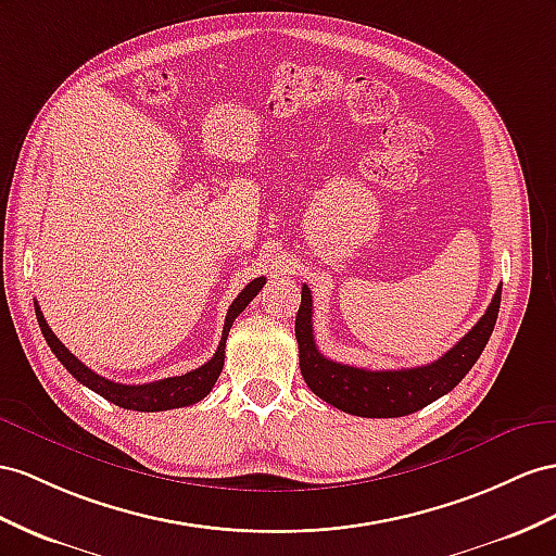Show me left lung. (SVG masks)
Listing matches in <instances>:
<instances>
[{"mask_svg":"<svg viewBox=\"0 0 556 556\" xmlns=\"http://www.w3.org/2000/svg\"><path fill=\"white\" fill-rule=\"evenodd\" d=\"M497 309H501V289L495 291L486 315L444 357L416 368L368 371V368L326 359L317 350L315 336H312V295L309 289L303 287L301 307L295 315L301 374L319 400L345 414L362 418H400L416 414L422 406L451 392L469 374L493 333Z\"/></svg>","mask_w":556,"mask_h":556,"instance_id":"left-lung-1","label":"left lung"}]
</instances>
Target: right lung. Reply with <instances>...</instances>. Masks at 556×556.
Wrapping results in <instances>:
<instances>
[{
	"mask_svg": "<svg viewBox=\"0 0 556 556\" xmlns=\"http://www.w3.org/2000/svg\"><path fill=\"white\" fill-rule=\"evenodd\" d=\"M263 283H265V277L253 279L247 283V289L235 298V303L230 305V309H227L218 350L204 366H199V368H194V371L185 374V376L154 380V382H146V386H124V382H115V380L98 376L87 364H81L75 354L61 343L59 336L49 329V324H47L45 315H41L39 305H35V312H37L39 329H41V333H45V340L49 343L51 352L59 357V362L67 368V371L73 374V378H77L81 382V386H87L96 394H101L103 400L117 404L122 408L148 410V414H154V410H170V408H180V406H190V404L202 402L204 396L213 390V386H216V380L223 371L225 340H227V333H230V329H232V321L241 315V312H244V307L253 301V298L258 295Z\"/></svg>",
	"mask_w": 556,
	"mask_h": 556,
	"instance_id": "add662e5",
	"label": "right lung"
}]
</instances>
